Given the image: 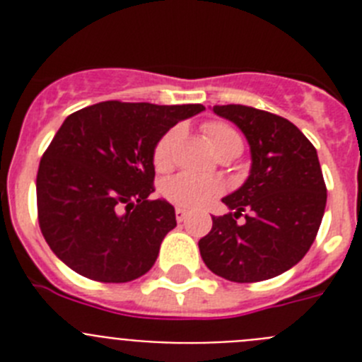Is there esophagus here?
<instances>
[{
    "label": "esophagus",
    "mask_w": 362,
    "mask_h": 362,
    "mask_svg": "<svg viewBox=\"0 0 362 362\" xmlns=\"http://www.w3.org/2000/svg\"><path fill=\"white\" fill-rule=\"evenodd\" d=\"M187 216H188V212L185 209H175V219H177V223H183L185 219H187Z\"/></svg>",
    "instance_id": "esophagus-1"
}]
</instances>
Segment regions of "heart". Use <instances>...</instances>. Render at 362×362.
I'll return each mask as SVG.
<instances>
[{"label":"heart","mask_w":362,"mask_h":362,"mask_svg":"<svg viewBox=\"0 0 362 362\" xmlns=\"http://www.w3.org/2000/svg\"><path fill=\"white\" fill-rule=\"evenodd\" d=\"M206 141L210 143L214 152L223 158H238L243 152V137L238 130L223 121H209L201 127ZM181 139V127H172L168 132L161 136L153 146V166L159 172L172 168L175 161V148ZM225 187L219 179L199 177V175L181 172L174 177L166 179L161 187V194L166 201L183 206V209H201L212 203L216 197L223 194Z\"/></svg>","instance_id":"b5f03b06"}]
</instances>
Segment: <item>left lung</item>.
I'll use <instances>...</instances> for the list:
<instances>
[{"label":"left lung","instance_id":"1","mask_svg":"<svg viewBox=\"0 0 362 362\" xmlns=\"http://www.w3.org/2000/svg\"><path fill=\"white\" fill-rule=\"evenodd\" d=\"M214 112L243 130L252 170L223 199L233 212L212 217V230L199 239L201 257L233 283L272 279L305 257L321 226L326 185L317 150L296 124L270 112L245 105H217Z\"/></svg>","mask_w":362,"mask_h":362}]
</instances>
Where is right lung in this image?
<instances>
[{
  "label": "right lung",
  "instance_id": "obj_1",
  "mask_svg": "<svg viewBox=\"0 0 362 362\" xmlns=\"http://www.w3.org/2000/svg\"><path fill=\"white\" fill-rule=\"evenodd\" d=\"M203 105L103 101L63 121L40 161L37 221L45 241L79 276L129 283L153 267L175 210L150 201L153 146Z\"/></svg>",
  "mask_w": 362,
  "mask_h": 362
}]
</instances>
